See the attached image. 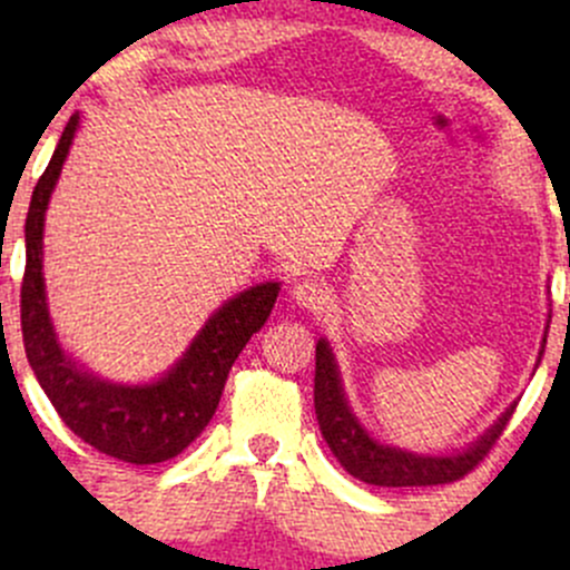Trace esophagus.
I'll return each mask as SVG.
<instances>
[{
  "label": "esophagus",
  "mask_w": 570,
  "mask_h": 570,
  "mask_svg": "<svg viewBox=\"0 0 570 570\" xmlns=\"http://www.w3.org/2000/svg\"><path fill=\"white\" fill-rule=\"evenodd\" d=\"M292 301H295L301 308H308V312H320V308L327 303L325 284H320V281L314 278L295 281V286H292Z\"/></svg>",
  "instance_id": "1"
}]
</instances>
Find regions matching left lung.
<instances>
[{
  "mask_svg": "<svg viewBox=\"0 0 570 570\" xmlns=\"http://www.w3.org/2000/svg\"><path fill=\"white\" fill-rule=\"evenodd\" d=\"M546 344V338H543ZM314 411L322 430V439L327 441L336 461L344 465L347 474L355 480L370 482V485L383 488H407V485H446V482L463 480L465 474L476 469L493 450L499 435L508 428L513 407L476 441L469 450L458 452L452 458H422L411 452L383 446L370 439L358 419L350 411L344 400L342 381H338L336 361H333L331 347L322 338L317 344V372H314Z\"/></svg>",
  "mask_w": 570,
  "mask_h": 570,
  "instance_id": "8db88e82",
  "label": "left lung"
}]
</instances>
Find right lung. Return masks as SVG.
I'll list each match as a JSON object with an SVG mask.
<instances>
[{
  "instance_id": "add662e5",
  "label": "right lung",
  "mask_w": 570,
  "mask_h": 570,
  "mask_svg": "<svg viewBox=\"0 0 570 570\" xmlns=\"http://www.w3.org/2000/svg\"><path fill=\"white\" fill-rule=\"evenodd\" d=\"M77 126L79 115H71L27 212V264L21 278V336L27 358L66 428L85 444L124 463H163L193 444L215 416L232 364L253 333L267 322L278 284L250 286L212 314L184 358L151 386H115L79 370L62 355L51 331L40 273L43 215Z\"/></svg>"
}]
</instances>
